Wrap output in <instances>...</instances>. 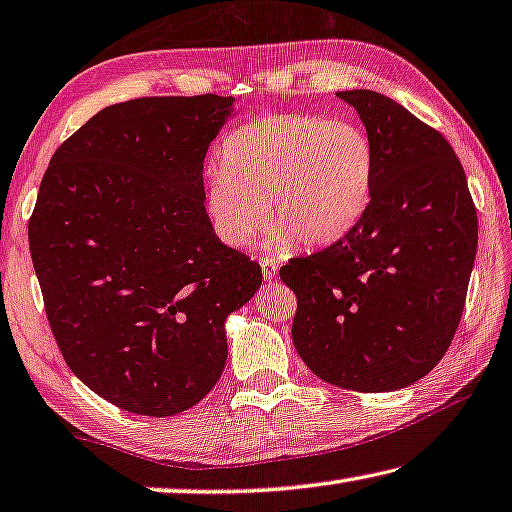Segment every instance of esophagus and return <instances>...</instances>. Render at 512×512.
Segmentation results:
<instances>
[{
  "mask_svg": "<svg viewBox=\"0 0 512 512\" xmlns=\"http://www.w3.org/2000/svg\"><path fill=\"white\" fill-rule=\"evenodd\" d=\"M261 270H263V277L267 281H274L277 279V263L272 261V258H261Z\"/></svg>",
  "mask_w": 512,
  "mask_h": 512,
  "instance_id": "esophagus-1",
  "label": "esophagus"
}]
</instances>
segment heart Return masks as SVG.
Segmentation results:
<instances>
[{
  "mask_svg": "<svg viewBox=\"0 0 512 512\" xmlns=\"http://www.w3.org/2000/svg\"><path fill=\"white\" fill-rule=\"evenodd\" d=\"M210 176L206 215L226 247H245L261 226L274 245H329L364 212L373 148L357 125L311 114H272L231 132Z\"/></svg>",
  "mask_w": 512,
  "mask_h": 512,
  "instance_id": "b5f03b06",
  "label": "heart"
}]
</instances>
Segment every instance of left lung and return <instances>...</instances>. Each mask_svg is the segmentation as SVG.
Wrapping results in <instances>:
<instances>
[{
    "mask_svg": "<svg viewBox=\"0 0 512 512\" xmlns=\"http://www.w3.org/2000/svg\"><path fill=\"white\" fill-rule=\"evenodd\" d=\"M373 148L357 224L334 245L290 258L293 343L320 380L393 391L421 380L460 325L478 245L465 169L439 130L382 93L338 91Z\"/></svg>",
    "mask_w": 512,
    "mask_h": 512,
    "instance_id": "left-lung-1",
    "label": "left lung"
}]
</instances>
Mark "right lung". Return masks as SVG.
Segmentation results:
<instances>
[{
    "mask_svg": "<svg viewBox=\"0 0 512 512\" xmlns=\"http://www.w3.org/2000/svg\"><path fill=\"white\" fill-rule=\"evenodd\" d=\"M233 98L151 96L73 132L41 180L29 251L66 364L144 416L190 410L224 371V320L261 265L219 242L203 160Z\"/></svg>",
    "mask_w": 512,
    "mask_h": 512,
    "instance_id": "obj_1",
    "label": "right lung"
}]
</instances>
